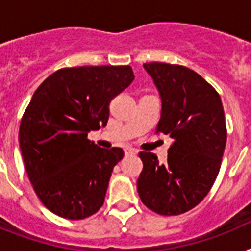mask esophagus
<instances>
[{
	"instance_id": "esophagus-1",
	"label": "esophagus",
	"mask_w": 251,
	"mask_h": 251,
	"mask_svg": "<svg viewBox=\"0 0 251 251\" xmlns=\"http://www.w3.org/2000/svg\"><path fill=\"white\" fill-rule=\"evenodd\" d=\"M125 153L126 155H135V153H138V151L133 147H125Z\"/></svg>"
}]
</instances>
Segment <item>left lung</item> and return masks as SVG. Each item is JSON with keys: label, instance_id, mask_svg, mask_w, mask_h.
<instances>
[{"label": "left lung", "instance_id": "1", "mask_svg": "<svg viewBox=\"0 0 251 251\" xmlns=\"http://www.w3.org/2000/svg\"><path fill=\"white\" fill-rule=\"evenodd\" d=\"M143 68L161 100L156 133L175 142L165 164L153 153L139 152L143 171L138 194L156 214H183L202 202L218 177L226 142L222 100L214 87L185 66L150 62Z\"/></svg>", "mask_w": 251, "mask_h": 251}]
</instances>
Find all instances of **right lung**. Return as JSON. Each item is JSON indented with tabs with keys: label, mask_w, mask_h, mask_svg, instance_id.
<instances>
[{
	"label": "right lung",
	"mask_w": 251,
	"mask_h": 251,
	"mask_svg": "<svg viewBox=\"0 0 251 251\" xmlns=\"http://www.w3.org/2000/svg\"><path fill=\"white\" fill-rule=\"evenodd\" d=\"M134 80L130 66L61 69L39 86L21 121L19 146L33 190L53 214L80 220L105 199L122 149L87 139L105 127L110 100Z\"/></svg>",
	"instance_id": "add662e5"
}]
</instances>
